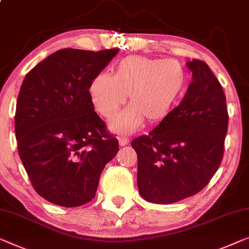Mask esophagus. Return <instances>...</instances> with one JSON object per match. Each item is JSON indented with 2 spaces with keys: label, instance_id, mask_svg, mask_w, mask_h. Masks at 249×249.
Instances as JSON below:
<instances>
[{
  "label": "esophagus",
  "instance_id": "esophagus-1",
  "mask_svg": "<svg viewBox=\"0 0 249 249\" xmlns=\"http://www.w3.org/2000/svg\"><path fill=\"white\" fill-rule=\"evenodd\" d=\"M129 140L127 139V137H120L118 139V143H120V146H125L126 144H128Z\"/></svg>",
  "mask_w": 249,
  "mask_h": 249
}]
</instances>
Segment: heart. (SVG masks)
I'll return each instance as SVG.
<instances>
[{
	"instance_id": "1",
	"label": "heart",
	"mask_w": 249,
	"mask_h": 249,
	"mask_svg": "<svg viewBox=\"0 0 249 249\" xmlns=\"http://www.w3.org/2000/svg\"><path fill=\"white\" fill-rule=\"evenodd\" d=\"M188 76L176 60L129 55L118 62L113 76L92 77L88 94L96 112L106 120L115 116L127 96L129 107L109 123L110 131L131 134L144 121L161 123L172 112L187 87Z\"/></svg>"
}]
</instances>
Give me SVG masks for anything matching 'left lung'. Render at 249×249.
<instances>
[{
	"label": "left lung",
	"instance_id": "left-lung-1",
	"mask_svg": "<svg viewBox=\"0 0 249 249\" xmlns=\"http://www.w3.org/2000/svg\"><path fill=\"white\" fill-rule=\"evenodd\" d=\"M192 81L179 106L137 137V187L148 202L168 205L202 190L219 168L228 127L226 96L206 62H187Z\"/></svg>",
	"mask_w": 249,
	"mask_h": 249
}]
</instances>
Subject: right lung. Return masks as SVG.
Instances as JSON below:
<instances>
[{
	"instance_id": "add662e5",
	"label": "right lung",
	"mask_w": 249,
	"mask_h": 249,
	"mask_svg": "<svg viewBox=\"0 0 249 249\" xmlns=\"http://www.w3.org/2000/svg\"><path fill=\"white\" fill-rule=\"evenodd\" d=\"M118 51L58 50L22 83L14 121L18 155L35 190L54 205L90 201L117 154L118 141L95 112L88 86Z\"/></svg>"
}]
</instances>
